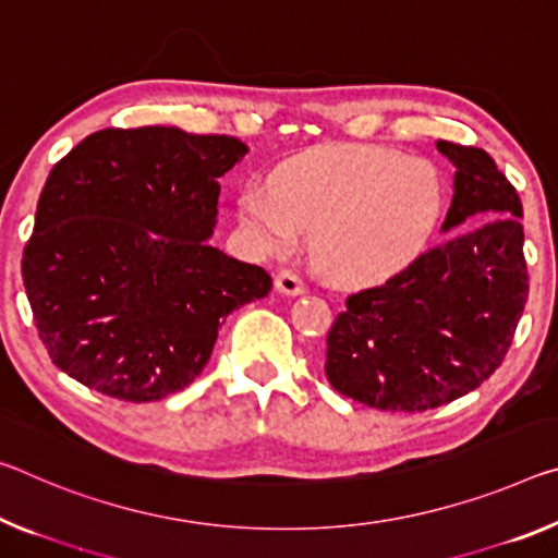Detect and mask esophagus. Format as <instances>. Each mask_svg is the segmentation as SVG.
<instances>
[{
    "label": "esophagus",
    "mask_w": 558,
    "mask_h": 558,
    "mask_svg": "<svg viewBox=\"0 0 558 558\" xmlns=\"http://www.w3.org/2000/svg\"><path fill=\"white\" fill-rule=\"evenodd\" d=\"M276 290L282 295H303L305 293V280L298 276L295 270H280L276 278Z\"/></svg>",
    "instance_id": "obj_1"
}]
</instances>
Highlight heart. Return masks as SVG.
Returning <instances> with one entry per match:
<instances>
[{
    "label": "heart",
    "instance_id": "obj_1",
    "mask_svg": "<svg viewBox=\"0 0 558 558\" xmlns=\"http://www.w3.org/2000/svg\"><path fill=\"white\" fill-rule=\"evenodd\" d=\"M441 210L435 168L390 148L320 146L278 168L272 189L241 198L245 226L265 245L293 247L303 228L332 276L375 280L422 251Z\"/></svg>",
    "mask_w": 558,
    "mask_h": 558
}]
</instances>
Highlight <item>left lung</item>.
<instances>
[{
  "mask_svg": "<svg viewBox=\"0 0 558 558\" xmlns=\"http://www.w3.org/2000/svg\"><path fill=\"white\" fill-rule=\"evenodd\" d=\"M437 148L457 168L441 231H457L352 293L327 332V383L385 412L435 410L476 390L501 365L529 298L517 189L484 148Z\"/></svg>",
  "mask_w": 558,
  "mask_h": 558,
  "instance_id": "obj_1",
  "label": "left lung"
}]
</instances>
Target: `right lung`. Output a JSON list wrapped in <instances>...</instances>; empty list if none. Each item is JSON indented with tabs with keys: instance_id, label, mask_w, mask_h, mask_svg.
<instances>
[{
	"instance_id": "obj_1",
	"label": "right lung",
	"mask_w": 558,
	"mask_h": 558,
	"mask_svg": "<svg viewBox=\"0 0 558 558\" xmlns=\"http://www.w3.org/2000/svg\"><path fill=\"white\" fill-rule=\"evenodd\" d=\"M245 154L233 136L104 129L51 168L22 278L61 373L161 400L201 375L228 315L270 293L268 272L208 243L218 179Z\"/></svg>"
}]
</instances>
